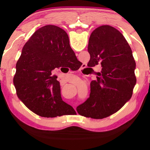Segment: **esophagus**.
Wrapping results in <instances>:
<instances>
[{"label": "esophagus", "instance_id": "1", "mask_svg": "<svg viewBox=\"0 0 150 150\" xmlns=\"http://www.w3.org/2000/svg\"><path fill=\"white\" fill-rule=\"evenodd\" d=\"M80 83H81V85H82V87H87V82H83V81H80Z\"/></svg>", "mask_w": 150, "mask_h": 150}]
</instances>
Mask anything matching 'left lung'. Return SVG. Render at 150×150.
<instances>
[{
    "label": "left lung",
    "mask_w": 150,
    "mask_h": 150,
    "mask_svg": "<svg viewBox=\"0 0 150 150\" xmlns=\"http://www.w3.org/2000/svg\"><path fill=\"white\" fill-rule=\"evenodd\" d=\"M87 51L88 66L98 82L89 85L87 104L92 118L100 120L111 116L130 103L135 85V65L132 52L118 38L100 30L90 34Z\"/></svg>",
    "instance_id": "1"
}]
</instances>
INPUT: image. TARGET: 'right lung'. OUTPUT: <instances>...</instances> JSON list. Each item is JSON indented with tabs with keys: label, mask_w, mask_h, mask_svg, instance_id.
<instances>
[{
	"label": "right lung",
	"mask_w": 150,
	"mask_h": 150,
	"mask_svg": "<svg viewBox=\"0 0 150 150\" xmlns=\"http://www.w3.org/2000/svg\"><path fill=\"white\" fill-rule=\"evenodd\" d=\"M70 44L67 34H38L22 48L15 64L16 87L24 104L46 124L58 123L68 113L72 97L62 94L60 82L53 77Z\"/></svg>",
	"instance_id": "right-lung-1"
}]
</instances>
